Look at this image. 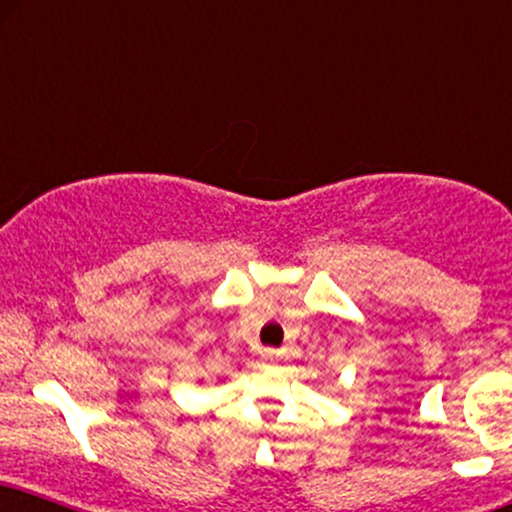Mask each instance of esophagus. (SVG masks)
I'll return each instance as SVG.
<instances>
[{"label": "esophagus", "mask_w": 512, "mask_h": 512, "mask_svg": "<svg viewBox=\"0 0 512 512\" xmlns=\"http://www.w3.org/2000/svg\"><path fill=\"white\" fill-rule=\"evenodd\" d=\"M261 360L263 362H275L277 360V350H272V348L261 350Z\"/></svg>", "instance_id": "esophagus-1"}]
</instances>
